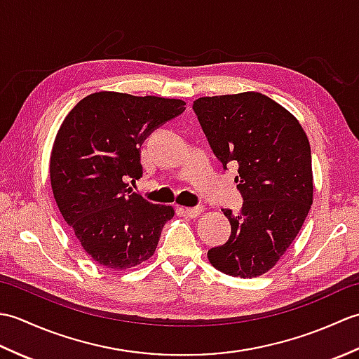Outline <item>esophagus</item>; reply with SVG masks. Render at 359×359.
<instances>
[{
	"label": "esophagus",
	"instance_id": "34e87169",
	"mask_svg": "<svg viewBox=\"0 0 359 359\" xmlns=\"http://www.w3.org/2000/svg\"><path fill=\"white\" fill-rule=\"evenodd\" d=\"M184 211H185V215H187L188 217H191V219H194V217H197V216H201V212H202V207H194V208H185Z\"/></svg>",
	"mask_w": 359,
	"mask_h": 359
}]
</instances>
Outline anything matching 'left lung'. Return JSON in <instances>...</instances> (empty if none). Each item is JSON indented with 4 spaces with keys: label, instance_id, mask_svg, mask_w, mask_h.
Masks as SVG:
<instances>
[{
    "label": "left lung",
    "instance_id": "obj_1",
    "mask_svg": "<svg viewBox=\"0 0 359 359\" xmlns=\"http://www.w3.org/2000/svg\"><path fill=\"white\" fill-rule=\"evenodd\" d=\"M224 168L238 166L243 197L226 243L208 251L216 270L256 278L271 270L292 245L313 203L307 134L292 112L259 93L201 97L193 104Z\"/></svg>",
    "mask_w": 359,
    "mask_h": 359
}]
</instances>
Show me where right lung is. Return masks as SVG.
Listing matches in <instances>:
<instances>
[{"label": "right lung", "mask_w": 359, "mask_h": 359, "mask_svg": "<svg viewBox=\"0 0 359 359\" xmlns=\"http://www.w3.org/2000/svg\"><path fill=\"white\" fill-rule=\"evenodd\" d=\"M185 111L179 98L100 90L65 117L49 162L52 193L63 219L97 264L126 270L154 255L174 208L133 193L140 147L165 121Z\"/></svg>", "instance_id": "right-lung-1"}]
</instances>
